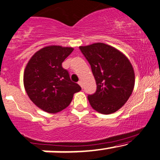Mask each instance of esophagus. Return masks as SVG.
<instances>
[{
	"label": "esophagus",
	"instance_id": "esophagus-1",
	"mask_svg": "<svg viewBox=\"0 0 160 160\" xmlns=\"http://www.w3.org/2000/svg\"><path fill=\"white\" fill-rule=\"evenodd\" d=\"M78 84L80 86V87H82V88H83V82H82L81 80H80V81L78 82Z\"/></svg>",
	"mask_w": 160,
	"mask_h": 160
}]
</instances>
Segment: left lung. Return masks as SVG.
<instances>
[{
	"label": "left lung",
	"instance_id": "8db88e82",
	"mask_svg": "<svg viewBox=\"0 0 160 160\" xmlns=\"http://www.w3.org/2000/svg\"><path fill=\"white\" fill-rule=\"evenodd\" d=\"M91 66L96 83L89 104L102 114H112L124 106L133 92L134 71L128 58L114 47L97 42L80 46Z\"/></svg>",
	"mask_w": 160,
	"mask_h": 160
}]
</instances>
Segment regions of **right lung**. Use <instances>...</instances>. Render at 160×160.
Instances as JSON below:
<instances>
[{
	"label": "right lung",
	"instance_id": "1",
	"mask_svg": "<svg viewBox=\"0 0 160 160\" xmlns=\"http://www.w3.org/2000/svg\"><path fill=\"white\" fill-rule=\"evenodd\" d=\"M73 48L50 45L33 54L25 68L24 87L31 101L43 111L57 113L71 102L81 87L71 80L62 63Z\"/></svg>",
	"mask_w": 160,
	"mask_h": 160
}]
</instances>
